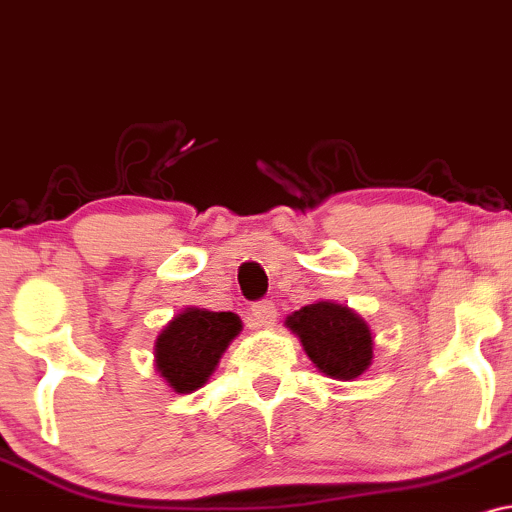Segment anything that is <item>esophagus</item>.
Returning a JSON list of instances; mask_svg holds the SVG:
<instances>
[{
	"label": "esophagus",
	"instance_id": "1",
	"mask_svg": "<svg viewBox=\"0 0 512 512\" xmlns=\"http://www.w3.org/2000/svg\"><path fill=\"white\" fill-rule=\"evenodd\" d=\"M251 321L258 328H270L278 321V306L273 304V299H261L251 306Z\"/></svg>",
	"mask_w": 512,
	"mask_h": 512
}]
</instances>
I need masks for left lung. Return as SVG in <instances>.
<instances>
[{
	"label": "left lung",
	"mask_w": 512,
	"mask_h": 512,
	"mask_svg": "<svg viewBox=\"0 0 512 512\" xmlns=\"http://www.w3.org/2000/svg\"><path fill=\"white\" fill-rule=\"evenodd\" d=\"M287 326L302 340L306 354L323 374L357 378L369 369L374 340L369 328L347 306L330 302L309 304L287 318Z\"/></svg>",
	"instance_id": "1"
}]
</instances>
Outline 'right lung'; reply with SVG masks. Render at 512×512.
Wrapping results in <instances>:
<instances>
[{"label":"right lung","mask_w":512,"mask_h":512,"mask_svg":"<svg viewBox=\"0 0 512 512\" xmlns=\"http://www.w3.org/2000/svg\"><path fill=\"white\" fill-rule=\"evenodd\" d=\"M239 330L242 321L230 311L186 309L167 323L155 342L160 376L177 393L201 388Z\"/></svg>","instance_id":"add662e5"}]
</instances>
